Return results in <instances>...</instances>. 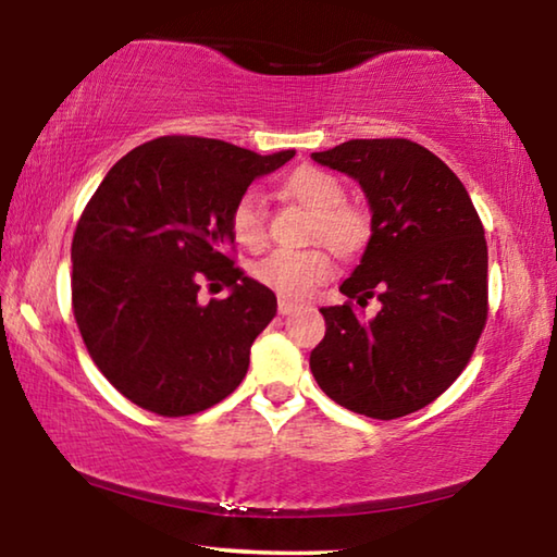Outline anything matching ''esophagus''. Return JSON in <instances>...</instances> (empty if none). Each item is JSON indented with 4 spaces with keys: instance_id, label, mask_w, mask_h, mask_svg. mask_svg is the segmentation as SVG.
<instances>
[{
    "instance_id": "34e87169",
    "label": "esophagus",
    "mask_w": 557,
    "mask_h": 557,
    "mask_svg": "<svg viewBox=\"0 0 557 557\" xmlns=\"http://www.w3.org/2000/svg\"><path fill=\"white\" fill-rule=\"evenodd\" d=\"M277 309H280V314H292V312H297L299 305H297V301L287 299V297H280V301H277Z\"/></svg>"
}]
</instances>
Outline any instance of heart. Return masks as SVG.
I'll list each match as a JSON object with an SVG mask.
<instances>
[{
	"mask_svg": "<svg viewBox=\"0 0 557 557\" xmlns=\"http://www.w3.org/2000/svg\"><path fill=\"white\" fill-rule=\"evenodd\" d=\"M285 191L317 215L312 240H324L336 252H354L366 240V215L346 203V188L319 166H299L285 178ZM231 233L245 250H262L268 243V209L258 194H243L231 209ZM252 275L282 297L305 299L334 275L326 248L275 250L262 258Z\"/></svg>",
	"mask_w": 557,
	"mask_h": 557,
	"instance_id": "obj_1",
	"label": "heart"
}]
</instances>
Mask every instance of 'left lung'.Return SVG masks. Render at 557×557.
<instances>
[{
  "mask_svg": "<svg viewBox=\"0 0 557 557\" xmlns=\"http://www.w3.org/2000/svg\"><path fill=\"white\" fill-rule=\"evenodd\" d=\"M317 164L354 176L371 203V240L342 292L324 307L326 334L309 366L329 398L395 420L440 398L467 369L488 317L484 225L457 174L403 137L348 139Z\"/></svg>",
  "mask_w": 557,
  "mask_h": 557,
  "instance_id": "1",
  "label": "left lung"
}]
</instances>
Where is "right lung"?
Masks as SVG:
<instances>
[{
	"label": "right lung",
	"mask_w": 557,
	"mask_h": 557,
	"mask_svg": "<svg viewBox=\"0 0 557 557\" xmlns=\"http://www.w3.org/2000/svg\"><path fill=\"white\" fill-rule=\"evenodd\" d=\"M292 157L169 135L127 152L90 196L71 245L73 317L129 403L184 418L245 379L277 299L235 265L231 209L252 178ZM203 284L232 295L201 306Z\"/></svg>",
	"instance_id": "add662e5"
}]
</instances>
